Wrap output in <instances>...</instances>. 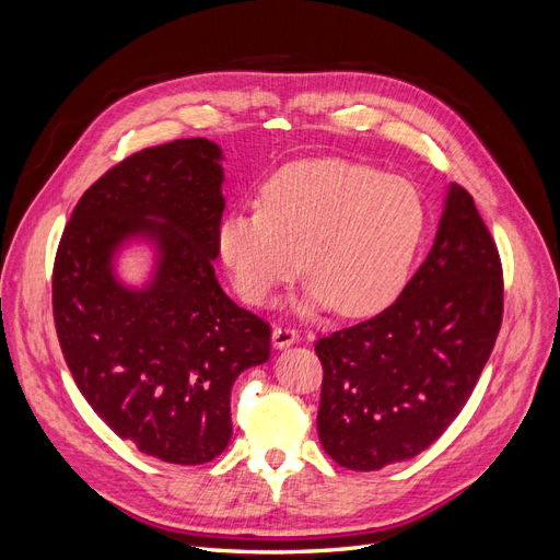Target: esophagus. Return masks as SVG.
I'll list each match as a JSON object with an SVG mask.
<instances>
[{"mask_svg": "<svg viewBox=\"0 0 560 560\" xmlns=\"http://www.w3.org/2000/svg\"><path fill=\"white\" fill-rule=\"evenodd\" d=\"M296 341H299V331H296V329H292V327H276V329H273V346H276L278 350L290 348V346H294Z\"/></svg>", "mask_w": 560, "mask_h": 560, "instance_id": "34e87169", "label": "esophagus"}]
</instances>
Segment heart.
<instances>
[{"label": "heart", "mask_w": 560, "mask_h": 560, "mask_svg": "<svg viewBox=\"0 0 560 560\" xmlns=\"http://www.w3.org/2000/svg\"><path fill=\"white\" fill-rule=\"evenodd\" d=\"M425 233L411 182L348 161H303L264 186V208L219 226V254L235 292L264 306L301 270L313 278L299 311L376 315L397 299Z\"/></svg>", "instance_id": "heart-1"}]
</instances>
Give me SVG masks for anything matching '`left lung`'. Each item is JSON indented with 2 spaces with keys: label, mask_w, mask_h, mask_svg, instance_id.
Returning <instances> with one entry per match:
<instances>
[{
  "label": "left lung",
  "mask_w": 560,
  "mask_h": 560,
  "mask_svg": "<svg viewBox=\"0 0 560 560\" xmlns=\"http://www.w3.org/2000/svg\"><path fill=\"white\" fill-rule=\"evenodd\" d=\"M502 264L463 186L451 184L436 238L399 299L319 338L317 434L346 469L411 460L463 411L502 325Z\"/></svg>",
  "instance_id": "obj_1"
}]
</instances>
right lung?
<instances>
[{"mask_svg":"<svg viewBox=\"0 0 560 560\" xmlns=\"http://www.w3.org/2000/svg\"><path fill=\"white\" fill-rule=\"evenodd\" d=\"M222 149L206 138L138 151L81 196L54 264V319L77 387L107 425L173 465L210 463L231 442V387L270 354V327L214 276ZM158 247L140 291L115 252Z\"/></svg>","mask_w":560,"mask_h":560,"instance_id":"add662e5","label":"right lung"}]
</instances>
